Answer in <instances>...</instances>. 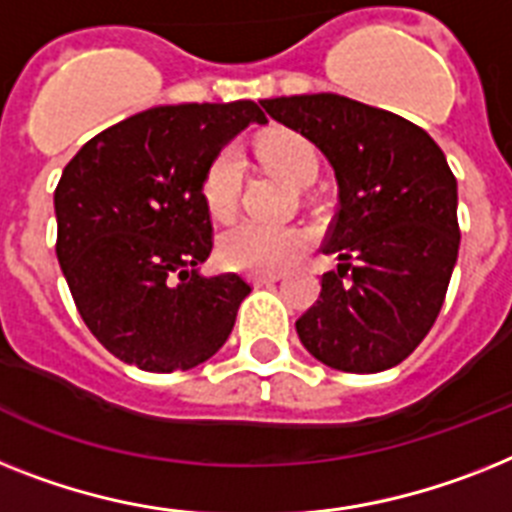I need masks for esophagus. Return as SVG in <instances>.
<instances>
[{"instance_id": "obj_1", "label": "esophagus", "mask_w": 512, "mask_h": 512, "mask_svg": "<svg viewBox=\"0 0 512 512\" xmlns=\"http://www.w3.org/2000/svg\"><path fill=\"white\" fill-rule=\"evenodd\" d=\"M280 280V274H251L248 277V282H251L253 287H264V285H272V282Z\"/></svg>"}]
</instances>
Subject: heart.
I'll use <instances>...</instances> for the list:
<instances>
[{"label": "heart", "mask_w": 512, "mask_h": 512, "mask_svg": "<svg viewBox=\"0 0 512 512\" xmlns=\"http://www.w3.org/2000/svg\"><path fill=\"white\" fill-rule=\"evenodd\" d=\"M266 170L293 185L314 183L319 175V154L314 143L290 130L264 135L256 143ZM243 156L235 146H225L211 156L201 175V198L214 219H230L238 209L243 188ZM311 235L295 225H264L243 219L219 235V259L235 272L277 274L306 253Z\"/></svg>", "instance_id": "1"}]
</instances>
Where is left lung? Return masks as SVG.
Here are the masks:
<instances>
[{
	"instance_id": "obj_1",
	"label": "left lung",
	"mask_w": 512,
	"mask_h": 512,
	"mask_svg": "<svg viewBox=\"0 0 512 512\" xmlns=\"http://www.w3.org/2000/svg\"><path fill=\"white\" fill-rule=\"evenodd\" d=\"M261 107L314 143L340 185L322 251L342 264L295 322L303 348L348 374L398 366L437 322L458 259V183L445 154L413 122L348 96Z\"/></svg>"
}]
</instances>
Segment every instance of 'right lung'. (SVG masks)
<instances>
[{
	"label": "right lung",
	"instance_id": "1",
	"mask_svg": "<svg viewBox=\"0 0 512 512\" xmlns=\"http://www.w3.org/2000/svg\"><path fill=\"white\" fill-rule=\"evenodd\" d=\"M248 122L256 101L175 104L101 130L54 190L57 259L78 314L120 361L170 374L217 353L251 285L204 277L211 217L201 175Z\"/></svg>",
	"mask_w": 512,
	"mask_h": 512
}]
</instances>
